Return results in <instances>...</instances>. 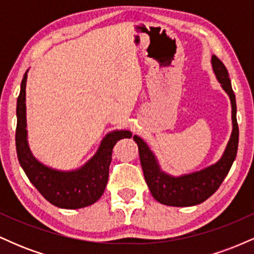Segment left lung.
Listing matches in <instances>:
<instances>
[{"instance_id":"8db88e82","label":"left lung","mask_w":254,"mask_h":254,"mask_svg":"<svg viewBox=\"0 0 254 254\" xmlns=\"http://www.w3.org/2000/svg\"><path fill=\"white\" fill-rule=\"evenodd\" d=\"M212 70L224 92L228 94L232 104V135L224 149L223 155L216 164L184 176L173 177L165 173L160 167L154 153L149 149L141 137L133 136V141L138 145L139 160L148 188L157 202L171 206H192L203 203L212 196L234 162L239 144V127L237 122V103L235 94L230 84L228 70L216 56L211 57Z\"/></svg>"}]
</instances>
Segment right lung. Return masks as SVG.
I'll return each instance as SVG.
<instances>
[{"label":"right lung","mask_w":254,"mask_h":254,"mask_svg":"<svg viewBox=\"0 0 254 254\" xmlns=\"http://www.w3.org/2000/svg\"><path fill=\"white\" fill-rule=\"evenodd\" d=\"M25 72L16 103L15 144L17 159L34 188L51 204L62 209H80L94 204L103 196L112 160V149L122 138H130L129 130L111 131L104 137L92 159L75 171H58L38 161L31 153L26 123Z\"/></svg>","instance_id":"add662e5"}]
</instances>
